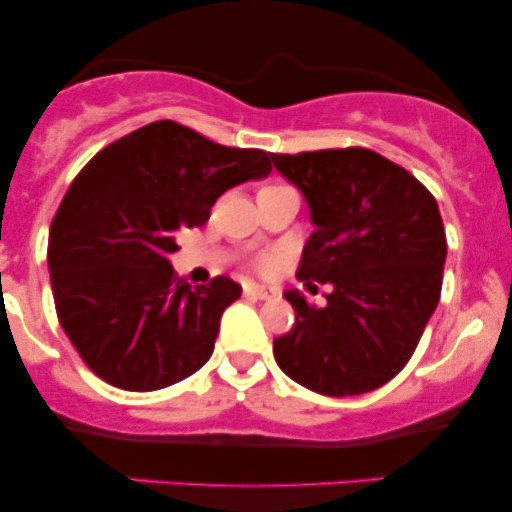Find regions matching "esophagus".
I'll return each mask as SVG.
<instances>
[{"label": "esophagus", "mask_w": 512, "mask_h": 512, "mask_svg": "<svg viewBox=\"0 0 512 512\" xmlns=\"http://www.w3.org/2000/svg\"><path fill=\"white\" fill-rule=\"evenodd\" d=\"M245 296L257 298V301H269V298L279 296V291L269 289V286H262V284H245Z\"/></svg>", "instance_id": "esophagus-1"}]
</instances>
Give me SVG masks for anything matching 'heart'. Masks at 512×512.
<instances>
[{
    "mask_svg": "<svg viewBox=\"0 0 512 512\" xmlns=\"http://www.w3.org/2000/svg\"><path fill=\"white\" fill-rule=\"evenodd\" d=\"M274 187V185H272ZM269 262H272V260H264V264H269Z\"/></svg>",
    "mask_w": 512,
    "mask_h": 512,
    "instance_id": "heart-1",
    "label": "heart"
}]
</instances>
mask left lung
Here are the masks:
<instances>
[{
	"instance_id": "obj_1",
	"label": "left lung",
	"mask_w": 512,
	"mask_h": 512,
	"mask_svg": "<svg viewBox=\"0 0 512 512\" xmlns=\"http://www.w3.org/2000/svg\"><path fill=\"white\" fill-rule=\"evenodd\" d=\"M272 163L315 226L298 279L332 286L325 308L284 293L296 322L274 339L276 363L327 397L378 390L407 366L438 305L448 243L436 199L370 149L272 154Z\"/></svg>"
}]
</instances>
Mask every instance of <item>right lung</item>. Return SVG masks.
Here are the masks:
<instances>
[{
	"label": "right lung",
	"mask_w": 512,
	"mask_h": 512,
	"mask_svg": "<svg viewBox=\"0 0 512 512\" xmlns=\"http://www.w3.org/2000/svg\"><path fill=\"white\" fill-rule=\"evenodd\" d=\"M260 149H228L170 120L105 146L50 226L57 317L86 366L129 392L161 390L209 361L221 315L243 289L228 276H175L178 231L202 226L223 192L267 178Z\"/></svg>",
	"instance_id": "right-lung-1"
}]
</instances>
